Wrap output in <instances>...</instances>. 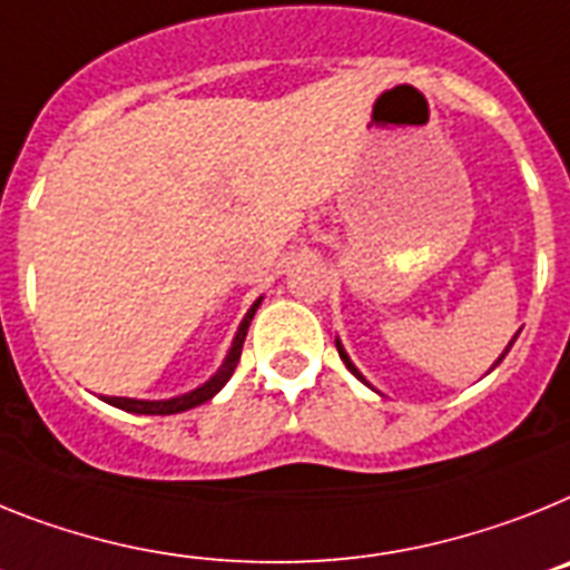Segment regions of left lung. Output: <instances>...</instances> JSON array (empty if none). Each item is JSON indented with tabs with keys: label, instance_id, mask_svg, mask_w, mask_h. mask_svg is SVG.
<instances>
[{
	"label": "left lung",
	"instance_id": "obj_1",
	"mask_svg": "<svg viewBox=\"0 0 570 570\" xmlns=\"http://www.w3.org/2000/svg\"><path fill=\"white\" fill-rule=\"evenodd\" d=\"M517 335H519V333H517ZM517 335H513V338H511V344L504 346V353H502V355H499V361H502V358H504V355H508V350H511V346H513V341H517ZM335 346H338V355H341V361H344V364H346V370H350V373H353V375H355V379H361V381H364V384H367V379H364V375H361V373H358V367H355L353 361H350V355H346L344 344H341V341H338V338H335ZM499 361H497V364H499ZM497 364H493V367H497ZM493 367H491V370H493Z\"/></svg>",
	"mask_w": 570,
	"mask_h": 570
}]
</instances>
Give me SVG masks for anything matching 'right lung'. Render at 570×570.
Masks as SVG:
<instances>
[{
    "instance_id": "right-lung-1",
    "label": "right lung",
    "mask_w": 570,
    "mask_h": 570,
    "mask_svg": "<svg viewBox=\"0 0 570 570\" xmlns=\"http://www.w3.org/2000/svg\"><path fill=\"white\" fill-rule=\"evenodd\" d=\"M261 301L264 298H257L255 304L249 306V313L244 315V321H240V326H237L235 338H232V346H229V353H226L224 364L217 367V373L212 375L209 381H203L200 387L189 390V393H183V395H171V399H126V395H102V402L111 404V407L126 410V413H137V415H171V413H183V410H191V407H197V404L215 399V395L224 390L226 381L232 379V373H235L237 361H240V350H244L246 330H249V324H252V318H255Z\"/></svg>"
}]
</instances>
